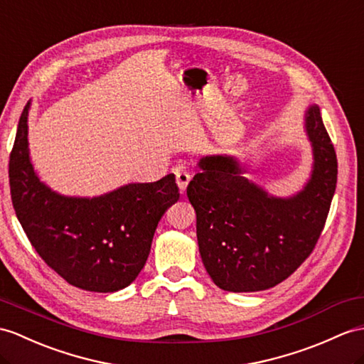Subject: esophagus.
I'll return each mask as SVG.
<instances>
[{
  "instance_id": "34e87169",
  "label": "esophagus",
  "mask_w": 364,
  "mask_h": 364,
  "mask_svg": "<svg viewBox=\"0 0 364 364\" xmlns=\"http://www.w3.org/2000/svg\"><path fill=\"white\" fill-rule=\"evenodd\" d=\"M190 181H191L190 173L182 170V168H176V183H177V187H179L181 193L187 190Z\"/></svg>"
}]
</instances>
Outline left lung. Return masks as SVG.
<instances>
[{"mask_svg": "<svg viewBox=\"0 0 364 364\" xmlns=\"http://www.w3.org/2000/svg\"><path fill=\"white\" fill-rule=\"evenodd\" d=\"M314 166L304 188L277 198L244 177L233 156H205L187 187L196 211L199 253L213 282L258 291L287 279L312 253L324 228L338 164L320 109L306 111Z\"/></svg>", "mask_w": 364, "mask_h": 364, "instance_id": "8db88e82", "label": "left lung"}]
</instances>
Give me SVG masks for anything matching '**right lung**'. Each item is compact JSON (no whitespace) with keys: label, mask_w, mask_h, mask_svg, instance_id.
Listing matches in <instances>:
<instances>
[{"label":"right lung","mask_w":364,"mask_h":364,"mask_svg":"<svg viewBox=\"0 0 364 364\" xmlns=\"http://www.w3.org/2000/svg\"><path fill=\"white\" fill-rule=\"evenodd\" d=\"M24 106L9 161L12 203L32 247L70 286L111 294L137 278L166 208L179 199L174 174L128 183L97 198L52 191L33 171Z\"/></svg>","instance_id":"add662e5"}]
</instances>
